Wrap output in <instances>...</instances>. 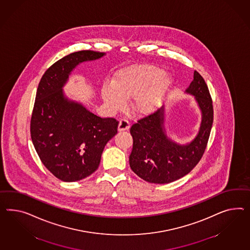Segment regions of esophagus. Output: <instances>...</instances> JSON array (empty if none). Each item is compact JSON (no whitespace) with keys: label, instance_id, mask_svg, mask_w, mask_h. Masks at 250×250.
I'll use <instances>...</instances> for the list:
<instances>
[{"label":"esophagus","instance_id":"1","mask_svg":"<svg viewBox=\"0 0 250 250\" xmlns=\"http://www.w3.org/2000/svg\"><path fill=\"white\" fill-rule=\"evenodd\" d=\"M130 128V124L127 120L125 119H122L121 121L119 122V125H118V131L121 132V131H126Z\"/></svg>","mask_w":250,"mask_h":250}]
</instances>
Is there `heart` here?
<instances>
[{"label":"heart","instance_id":"1","mask_svg":"<svg viewBox=\"0 0 250 250\" xmlns=\"http://www.w3.org/2000/svg\"><path fill=\"white\" fill-rule=\"evenodd\" d=\"M171 75L150 64H135L115 74L112 83H104L101 98L110 113H115L132 98L136 115H147L160 106L172 86Z\"/></svg>","mask_w":250,"mask_h":250}]
</instances>
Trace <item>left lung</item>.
I'll use <instances>...</instances> for the list:
<instances>
[{
	"mask_svg": "<svg viewBox=\"0 0 250 250\" xmlns=\"http://www.w3.org/2000/svg\"><path fill=\"white\" fill-rule=\"evenodd\" d=\"M185 93L194 96L201 112L198 133L190 142L179 144L167 135L165 106L130 129L134 141L130 167L146 182L167 184L188 175L206 150L213 124V104L208 85L196 71Z\"/></svg>",
	"mask_w": 250,
	"mask_h": 250,
	"instance_id": "left-lung-1",
	"label": "left lung"
}]
</instances>
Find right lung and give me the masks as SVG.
<instances>
[{"label":"right lung","instance_id":"obj_1","mask_svg":"<svg viewBox=\"0 0 250 250\" xmlns=\"http://www.w3.org/2000/svg\"><path fill=\"white\" fill-rule=\"evenodd\" d=\"M105 54L89 50L68 54L48 68L38 85L31 119L32 141L44 167L63 182L92 175L105 145L117 134L115 119L97 116L63 92L80 63Z\"/></svg>","mask_w":250,"mask_h":250}]
</instances>
